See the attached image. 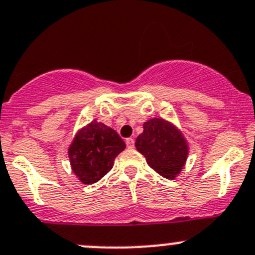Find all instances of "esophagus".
<instances>
[{"label": "esophagus", "instance_id": "esophagus-1", "mask_svg": "<svg viewBox=\"0 0 255 255\" xmlns=\"http://www.w3.org/2000/svg\"><path fill=\"white\" fill-rule=\"evenodd\" d=\"M127 146H128V147H130V148L135 146V141H133L132 137L127 138Z\"/></svg>", "mask_w": 255, "mask_h": 255}]
</instances>
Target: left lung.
Listing matches in <instances>:
<instances>
[{
	"label": "left lung",
	"mask_w": 255,
	"mask_h": 255,
	"mask_svg": "<svg viewBox=\"0 0 255 255\" xmlns=\"http://www.w3.org/2000/svg\"><path fill=\"white\" fill-rule=\"evenodd\" d=\"M135 146L148 166L168 180L180 173L188 153L187 143L178 130L157 118L143 124V132L137 136Z\"/></svg>",
	"instance_id": "8db88e82"
}]
</instances>
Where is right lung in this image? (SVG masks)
Returning a JSON list of instances; mask_svg holds the SVG:
<instances>
[{
  "mask_svg": "<svg viewBox=\"0 0 255 255\" xmlns=\"http://www.w3.org/2000/svg\"><path fill=\"white\" fill-rule=\"evenodd\" d=\"M125 146L117 131L93 122L75 136L69 147L70 165L83 183L92 185L112 170L114 158Z\"/></svg>",
  "mask_w": 255,
  "mask_h": 255,
  "instance_id": "right-lung-1",
  "label": "right lung"
}]
</instances>
